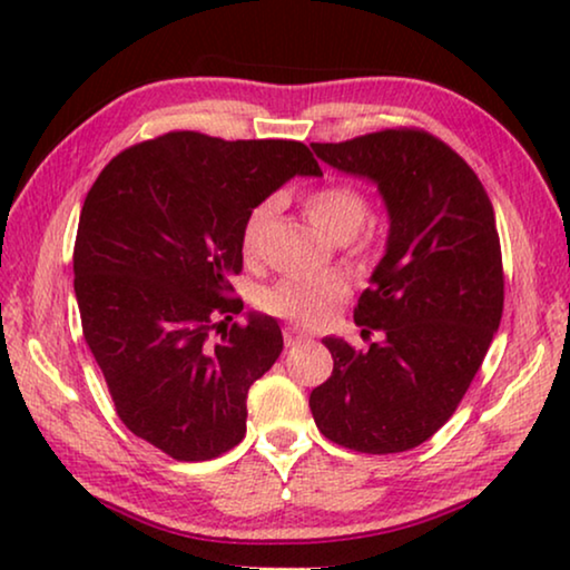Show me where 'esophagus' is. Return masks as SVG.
<instances>
[{"instance_id": "1", "label": "esophagus", "mask_w": 570, "mask_h": 570, "mask_svg": "<svg viewBox=\"0 0 570 570\" xmlns=\"http://www.w3.org/2000/svg\"><path fill=\"white\" fill-rule=\"evenodd\" d=\"M311 337L303 330H298V326H287L285 330V345L287 347H295V345H303V342H308Z\"/></svg>"}]
</instances>
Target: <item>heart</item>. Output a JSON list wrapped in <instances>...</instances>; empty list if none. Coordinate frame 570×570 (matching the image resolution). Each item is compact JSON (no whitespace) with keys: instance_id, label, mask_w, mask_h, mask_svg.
<instances>
[{"instance_id":"b5f03b06","label":"heart","mask_w":570,"mask_h":570,"mask_svg":"<svg viewBox=\"0 0 570 570\" xmlns=\"http://www.w3.org/2000/svg\"><path fill=\"white\" fill-rule=\"evenodd\" d=\"M272 213H275V199H267L259 202L246 217L240 230V252L248 262L259 256L262 230ZM306 215L326 238L350 240L368 217V202L355 186L326 184L306 197ZM345 295L347 283L340 275H293L272 285L262 295V306L287 322L318 326L334 314Z\"/></svg>"}]
</instances>
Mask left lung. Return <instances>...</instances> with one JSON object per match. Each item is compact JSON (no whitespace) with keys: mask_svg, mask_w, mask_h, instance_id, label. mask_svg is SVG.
<instances>
[{"mask_svg":"<svg viewBox=\"0 0 570 570\" xmlns=\"http://www.w3.org/2000/svg\"><path fill=\"white\" fill-rule=\"evenodd\" d=\"M316 158L376 184L389 236L371 287L357 298L368 350L324 337L332 376L311 392L326 439L363 454H396L454 415L503 314L495 215L474 170L428 131L386 129Z\"/></svg>","mask_w":570,"mask_h":570,"instance_id":"left-lung-1","label":"left lung"}]
</instances>
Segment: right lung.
Segmentation results:
<instances>
[{"instance_id": "1", "label": "right lung", "mask_w": 570, "mask_h": 570, "mask_svg": "<svg viewBox=\"0 0 570 570\" xmlns=\"http://www.w3.org/2000/svg\"><path fill=\"white\" fill-rule=\"evenodd\" d=\"M293 176H322L303 142L170 131L116 155L85 197L75 240L82 332L121 423L178 462H207L246 435V396L283 353L277 318L248 311L252 209Z\"/></svg>"}]
</instances>
